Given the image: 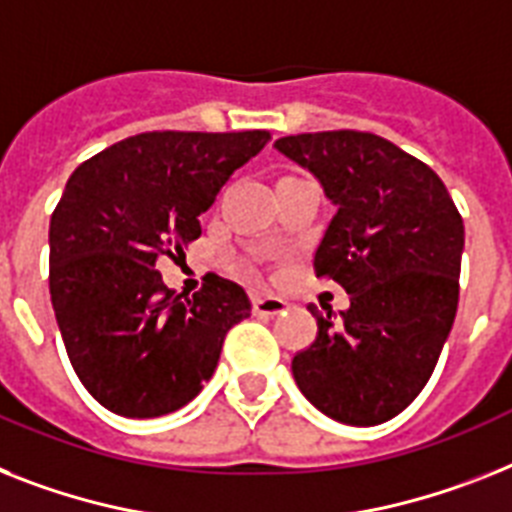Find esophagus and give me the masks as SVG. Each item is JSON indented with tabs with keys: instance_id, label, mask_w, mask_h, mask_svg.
<instances>
[{
	"instance_id": "obj_1",
	"label": "esophagus",
	"mask_w": 512,
	"mask_h": 512,
	"mask_svg": "<svg viewBox=\"0 0 512 512\" xmlns=\"http://www.w3.org/2000/svg\"><path fill=\"white\" fill-rule=\"evenodd\" d=\"M287 311V303L274 295H253V314L256 316H280Z\"/></svg>"
}]
</instances>
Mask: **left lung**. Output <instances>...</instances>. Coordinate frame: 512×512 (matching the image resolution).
<instances>
[{
    "label": "left lung",
    "instance_id": "1",
    "mask_svg": "<svg viewBox=\"0 0 512 512\" xmlns=\"http://www.w3.org/2000/svg\"><path fill=\"white\" fill-rule=\"evenodd\" d=\"M274 149L335 206L314 269L350 295L340 316L308 306L319 332L293 358L295 384L340 424H384L424 390L453 329L463 219L432 167L374 133L287 135Z\"/></svg>",
    "mask_w": 512,
    "mask_h": 512
}]
</instances>
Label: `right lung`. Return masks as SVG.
<instances>
[{"mask_svg": "<svg viewBox=\"0 0 512 512\" xmlns=\"http://www.w3.org/2000/svg\"><path fill=\"white\" fill-rule=\"evenodd\" d=\"M272 141L246 133H141L70 175L49 225V293L75 374L107 411H180L217 369L246 290L209 274L193 298L156 272L201 235L222 185Z\"/></svg>", "mask_w": 512, "mask_h": 512, "instance_id": "add662e5", "label": "right lung"}]
</instances>
